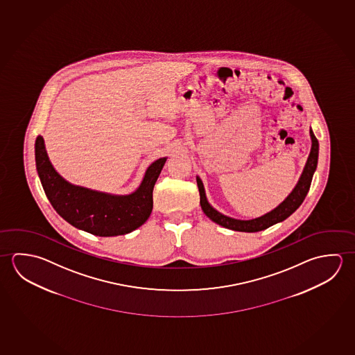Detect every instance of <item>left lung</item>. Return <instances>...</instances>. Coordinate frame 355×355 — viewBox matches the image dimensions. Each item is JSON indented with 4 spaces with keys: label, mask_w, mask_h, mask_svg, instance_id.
I'll use <instances>...</instances> for the list:
<instances>
[{
    "label": "left lung",
    "mask_w": 355,
    "mask_h": 355,
    "mask_svg": "<svg viewBox=\"0 0 355 355\" xmlns=\"http://www.w3.org/2000/svg\"><path fill=\"white\" fill-rule=\"evenodd\" d=\"M311 139H312V148L309 157L306 159V166L303 168L300 180L297 182L295 189L292 193H289L284 201L277 206L276 209L265 214L263 216L252 218V220H237L232 217L226 216L221 212L215 210L207 201L206 193H205L204 184L201 179L196 176L198 181V191H200V205L201 209L204 211L205 215L212 220L217 225L223 226L225 229L234 230V231H240V232H259L262 230L268 229L270 226L276 225L278 223H282L287 217L291 216L295 212L302 202L304 201L306 193L309 191L311 182H312L313 174L317 168L318 164V140L315 138L312 129L309 130Z\"/></svg>",
    "instance_id": "obj_1"
}]
</instances>
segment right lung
Here are the masks:
<instances>
[{"mask_svg":"<svg viewBox=\"0 0 355 355\" xmlns=\"http://www.w3.org/2000/svg\"><path fill=\"white\" fill-rule=\"evenodd\" d=\"M35 155L43 190L57 214L74 227L101 237L129 234L149 218L154 185L168 159L160 157L153 162L134 193L112 195L64 180L49 162L41 135L36 139Z\"/></svg>","mask_w":355,"mask_h":355,"instance_id":"obj_1","label":"right lung"}]
</instances>
